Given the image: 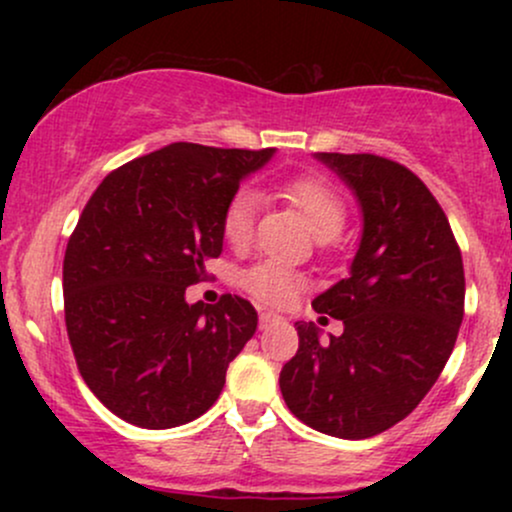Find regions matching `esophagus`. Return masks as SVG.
Segmentation results:
<instances>
[{"label": "esophagus", "mask_w": 512, "mask_h": 512, "mask_svg": "<svg viewBox=\"0 0 512 512\" xmlns=\"http://www.w3.org/2000/svg\"><path fill=\"white\" fill-rule=\"evenodd\" d=\"M279 320H284V317L272 313V310H264V313H260V327H267V325H272V322H279Z\"/></svg>", "instance_id": "esophagus-1"}]
</instances>
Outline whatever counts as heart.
<instances>
[{"label":"heart","mask_w":512,"mask_h":512,"mask_svg":"<svg viewBox=\"0 0 512 512\" xmlns=\"http://www.w3.org/2000/svg\"><path fill=\"white\" fill-rule=\"evenodd\" d=\"M281 192H284V197L289 199L293 207L301 209V214L310 223L317 240H330L342 231L346 209L342 197L337 195V190H334L330 182L313 178V175H301V178L286 182ZM255 216L257 195L250 187H240L226 202L221 216V233L231 248H245L250 243L252 231H255ZM240 284L257 301L269 305H286L303 291L305 279L296 269L267 260L250 267L248 272L240 276Z\"/></svg>","instance_id":"heart-1"}]
</instances>
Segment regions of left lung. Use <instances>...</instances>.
I'll return each mask as SVG.
<instances>
[{"instance_id":"8db88e82","label":"left lung","mask_w":512,"mask_h":512,"mask_svg":"<svg viewBox=\"0 0 512 512\" xmlns=\"http://www.w3.org/2000/svg\"><path fill=\"white\" fill-rule=\"evenodd\" d=\"M361 209L349 276L313 301L344 322L322 339L296 322L298 354L279 387L303 424L361 440L387 431L426 397L457 342L464 269L448 216L411 170L373 154H315Z\"/></svg>"}]
</instances>
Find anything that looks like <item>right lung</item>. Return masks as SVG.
<instances>
[{
	"instance_id": "right-lung-1",
	"label": "right lung",
	"mask_w": 512,
	"mask_h": 512,
	"mask_svg": "<svg viewBox=\"0 0 512 512\" xmlns=\"http://www.w3.org/2000/svg\"><path fill=\"white\" fill-rule=\"evenodd\" d=\"M276 149L178 142L125 163L88 199L64 252V320L88 390L139 428L202 416L257 330L238 296L187 303L223 250V207Z\"/></svg>"
}]
</instances>
